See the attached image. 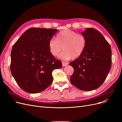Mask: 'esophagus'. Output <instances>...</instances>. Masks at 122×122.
<instances>
[{
  "label": "esophagus",
  "mask_w": 122,
  "mask_h": 122,
  "mask_svg": "<svg viewBox=\"0 0 122 122\" xmlns=\"http://www.w3.org/2000/svg\"><path fill=\"white\" fill-rule=\"evenodd\" d=\"M62 66H63V67H65V66L68 65V63H67V62H62Z\"/></svg>",
  "instance_id": "esophagus-1"
}]
</instances>
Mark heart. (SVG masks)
Returning <instances> with one entry per match:
<instances>
[{
	"label": "heart",
	"mask_w": 122,
	"mask_h": 122,
	"mask_svg": "<svg viewBox=\"0 0 122 122\" xmlns=\"http://www.w3.org/2000/svg\"><path fill=\"white\" fill-rule=\"evenodd\" d=\"M86 45L84 36L76 34L70 29L61 30L56 35V40L51 39L48 42V49L50 54L54 57L60 55L62 60L67 61L72 58L75 60L80 57L83 52Z\"/></svg>",
	"instance_id": "obj_1"
}]
</instances>
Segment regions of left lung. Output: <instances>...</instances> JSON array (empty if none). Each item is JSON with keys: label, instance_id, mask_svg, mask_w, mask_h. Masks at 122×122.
<instances>
[{"label": "left lung", "instance_id": "1", "mask_svg": "<svg viewBox=\"0 0 122 122\" xmlns=\"http://www.w3.org/2000/svg\"><path fill=\"white\" fill-rule=\"evenodd\" d=\"M81 34L86 39V45L81 55L70 63L74 68L70 81L78 89L91 91L100 86L109 73L112 49L97 29L86 28Z\"/></svg>", "mask_w": 122, "mask_h": 122}]
</instances>
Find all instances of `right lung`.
Masks as SVG:
<instances>
[{"instance_id":"right-lung-1","label":"right lung","mask_w":122,"mask_h":122,"mask_svg":"<svg viewBox=\"0 0 122 122\" xmlns=\"http://www.w3.org/2000/svg\"><path fill=\"white\" fill-rule=\"evenodd\" d=\"M58 30L30 28L13 46L11 73L21 88L35 94L45 90L53 81L52 73L62 67L61 62L50 54L48 42Z\"/></svg>"}]
</instances>
